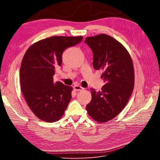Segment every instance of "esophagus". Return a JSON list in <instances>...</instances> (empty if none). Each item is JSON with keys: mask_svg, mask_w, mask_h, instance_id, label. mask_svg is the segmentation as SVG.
<instances>
[{"mask_svg": "<svg viewBox=\"0 0 160 160\" xmlns=\"http://www.w3.org/2000/svg\"><path fill=\"white\" fill-rule=\"evenodd\" d=\"M74 89L75 91H82L84 89V88L80 86H78V85H76L74 86Z\"/></svg>", "mask_w": 160, "mask_h": 160, "instance_id": "obj_1", "label": "esophagus"}]
</instances>
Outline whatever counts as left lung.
I'll return each instance as SVG.
<instances>
[{
    "label": "left lung",
    "mask_w": 160,
    "mask_h": 160,
    "mask_svg": "<svg viewBox=\"0 0 160 160\" xmlns=\"http://www.w3.org/2000/svg\"><path fill=\"white\" fill-rule=\"evenodd\" d=\"M84 42L93 52L94 69L103 71L105 83L101 91L91 88L92 98L86 110L96 121L106 122L120 113L132 93V60L121 43L105 33L86 38Z\"/></svg>",
    "instance_id": "8db88e82"
}]
</instances>
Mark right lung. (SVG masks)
I'll return each instance as SVG.
<instances>
[{
    "label": "right lung",
    "instance_id": "obj_1",
    "mask_svg": "<svg viewBox=\"0 0 160 160\" xmlns=\"http://www.w3.org/2000/svg\"><path fill=\"white\" fill-rule=\"evenodd\" d=\"M82 36H52L36 42L25 53L20 69L22 95L29 108L42 121L60 119L71 99L72 88L54 82L55 68L62 63V54L78 44Z\"/></svg>",
    "mask_w": 160,
    "mask_h": 160
}]
</instances>
